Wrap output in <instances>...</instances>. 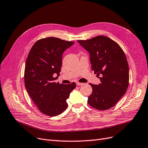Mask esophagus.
Returning <instances> with one entry per match:
<instances>
[{"mask_svg":"<svg viewBox=\"0 0 148 148\" xmlns=\"http://www.w3.org/2000/svg\"><path fill=\"white\" fill-rule=\"evenodd\" d=\"M76 84H77V86H81V85H82L83 83H79V82H77V83H76Z\"/></svg>","mask_w":148,"mask_h":148,"instance_id":"obj_1","label":"esophagus"}]
</instances>
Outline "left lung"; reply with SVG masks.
Returning <instances> with one entry per match:
<instances>
[{"label":"left lung","mask_w":148,"mask_h":148,"mask_svg":"<svg viewBox=\"0 0 148 148\" xmlns=\"http://www.w3.org/2000/svg\"><path fill=\"white\" fill-rule=\"evenodd\" d=\"M77 42L89 53L91 69L98 77L100 76V84H89L92 92L88 103L97 110L109 109L127 90L129 67L126 56L117 42L105 36Z\"/></svg>","instance_id":"8db88e82"}]
</instances>
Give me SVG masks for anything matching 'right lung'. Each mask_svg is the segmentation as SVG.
Wrapping results in <instances>:
<instances>
[{
    "instance_id": "add662e5",
    "label": "right lung",
    "mask_w": 148,
    "mask_h": 148,
    "mask_svg": "<svg viewBox=\"0 0 148 148\" xmlns=\"http://www.w3.org/2000/svg\"><path fill=\"white\" fill-rule=\"evenodd\" d=\"M73 44L54 37L39 39L31 49L26 61V90L39 110L51 117L67 108L66 99L76 87L74 82L69 84L55 82L61 71L62 54Z\"/></svg>"
}]
</instances>
